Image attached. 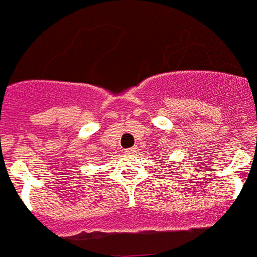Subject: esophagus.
<instances>
[{
  "label": "esophagus",
  "instance_id": "obj_1",
  "mask_svg": "<svg viewBox=\"0 0 257 257\" xmlns=\"http://www.w3.org/2000/svg\"><path fill=\"white\" fill-rule=\"evenodd\" d=\"M136 152V148L133 147V148H128V149H125V153H128V154H131V153H135Z\"/></svg>",
  "mask_w": 257,
  "mask_h": 257
}]
</instances>
